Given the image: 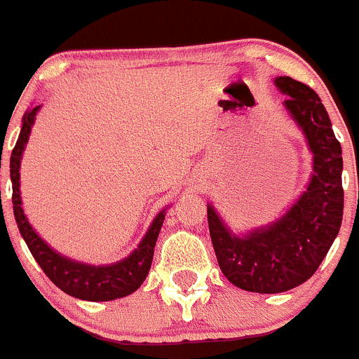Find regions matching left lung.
Instances as JSON below:
<instances>
[{
	"mask_svg": "<svg viewBox=\"0 0 359 359\" xmlns=\"http://www.w3.org/2000/svg\"><path fill=\"white\" fill-rule=\"evenodd\" d=\"M276 85L286 109L304 130L314 155V175L307 190L283 218L237 237L208 205V223L218 265L237 288L281 293L307 281L328 253L344 212L342 148L319 95L309 85L278 76Z\"/></svg>",
	"mask_w": 359,
	"mask_h": 359,
	"instance_id": "1",
	"label": "left lung"
}]
</instances>
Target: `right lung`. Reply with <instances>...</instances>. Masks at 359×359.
<instances>
[{
	"label": "right lung",
	"mask_w": 359,
	"mask_h": 359,
	"mask_svg": "<svg viewBox=\"0 0 359 359\" xmlns=\"http://www.w3.org/2000/svg\"><path fill=\"white\" fill-rule=\"evenodd\" d=\"M40 109V106H34L29 111H26L22 118V129H20L19 140L10 157V178H12V204L13 215H15L17 226L20 230V236L26 241L31 255L41 271L47 274V278L54 283L57 288L62 290L67 295L74 299L90 300V302H106L122 299L136 292L150 272L151 260H154L155 243H157L158 232L164 223V211L158 212L157 218L151 223L150 230L141 241L137 250L126 260L118 262L115 265H106V267H94V265H85L80 262L69 260V258L60 257L52 248L45 244V241L38 236L29 225L27 218L22 211V201H20L19 191V168L20 157H22L24 147L29 137L31 127L34 123V115ZM1 194V191H0Z\"/></svg>",
	"instance_id": "obj_1"
}]
</instances>
